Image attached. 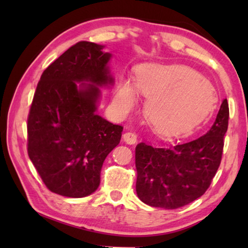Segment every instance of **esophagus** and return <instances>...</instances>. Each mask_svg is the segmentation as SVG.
Masks as SVG:
<instances>
[{
	"label": "esophagus",
	"instance_id": "1",
	"mask_svg": "<svg viewBox=\"0 0 248 248\" xmlns=\"http://www.w3.org/2000/svg\"><path fill=\"white\" fill-rule=\"evenodd\" d=\"M124 141L127 142L128 144H134L137 142V134L133 132H125L124 136Z\"/></svg>",
	"mask_w": 248,
	"mask_h": 248
}]
</instances>
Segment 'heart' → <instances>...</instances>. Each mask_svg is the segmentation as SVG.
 <instances>
[{
  "label": "heart",
  "instance_id": "heart-1",
  "mask_svg": "<svg viewBox=\"0 0 248 248\" xmlns=\"http://www.w3.org/2000/svg\"><path fill=\"white\" fill-rule=\"evenodd\" d=\"M138 92L149 98L145 112L151 127L164 137L191 131L211 114L217 100L212 83L184 65L144 64L137 70L134 84L120 79L114 96L120 114L132 110Z\"/></svg>",
  "mask_w": 248,
  "mask_h": 248
}]
</instances>
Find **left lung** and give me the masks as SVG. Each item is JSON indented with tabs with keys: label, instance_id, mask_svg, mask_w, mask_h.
<instances>
[{
	"label": "left lung",
	"instance_id": "obj_1",
	"mask_svg": "<svg viewBox=\"0 0 248 248\" xmlns=\"http://www.w3.org/2000/svg\"><path fill=\"white\" fill-rule=\"evenodd\" d=\"M229 116L225 98L203 136L169 148L138 144L136 190L140 200L151 207L177 209L202 196L220 166Z\"/></svg>",
	"mask_w": 248,
	"mask_h": 248
}]
</instances>
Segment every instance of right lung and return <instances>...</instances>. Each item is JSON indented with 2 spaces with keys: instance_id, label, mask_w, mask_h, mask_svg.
<instances>
[{
  "instance_id": "obj_1",
  "label": "right lung",
  "mask_w": 248,
  "mask_h": 248,
  "mask_svg": "<svg viewBox=\"0 0 248 248\" xmlns=\"http://www.w3.org/2000/svg\"><path fill=\"white\" fill-rule=\"evenodd\" d=\"M78 41L40 77L27 118V152L46 187L82 198L97 189L107 155L119 144L124 127L96 115L98 86L111 84L110 53ZM78 81H91L93 84Z\"/></svg>"
}]
</instances>
